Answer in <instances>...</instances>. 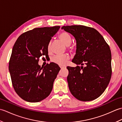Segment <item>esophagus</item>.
Returning <instances> with one entry per match:
<instances>
[{
    "label": "esophagus",
    "mask_w": 122,
    "mask_h": 122,
    "mask_svg": "<svg viewBox=\"0 0 122 122\" xmlns=\"http://www.w3.org/2000/svg\"><path fill=\"white\" fill-rule=\"evenodd\" d=\"M60 68H62H62H66V66H60Z\"/></svg>",
    "instance_id": "1"
}]
</instances>
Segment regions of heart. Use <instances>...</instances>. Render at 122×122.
Returning <instances> with one entry per match:
<instances>
[{"mask_svg": "<svg viewBox=\"0 0 122 122\" xmlns=\"http://www.w3.org/2000/svg\"><path fill=\"white\" fill-rule=\"evenodd\" d=\"M59 38L64 45L68 46L69 50H73V46H70V45L72 42V38L68 32H62L59 35ZM48 51L50 52L51 51V42H49L48 45ZM70 59V56L68 54H66L64 55L61 56H56L52 58V61L54 63L58 64L60 66H63L68 62Z\"/></svg>", "mask_w": 122, "mask_h": 122, "instance_id": "obj_1", "label": "heart"}]
</instances>
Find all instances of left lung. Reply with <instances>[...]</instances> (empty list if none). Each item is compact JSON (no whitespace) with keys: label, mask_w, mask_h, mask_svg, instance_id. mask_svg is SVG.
Wrapping results in <instances>:
<instances>
[{"label":"left lung","mask_w":122,"mask_h":122,"mask_svg":"<svg viewBox=\"0 0 122 122\" xmlns=\"http://www.w3.org/2000/svg\"><path fill=\"white\" fill-rule=\"evenodd\" d=\"M73 36L76 54L72 62L76 67H67L69 90L77 100L90 101L104 92L112 75L111 52L104 38L93 28L81 25L63 26ZM85 64L87 66L83 67ZM79 65H81L80 67Z\"/></svg>","instance_id":"1"}]
</instances>
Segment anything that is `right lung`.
Segmentation results:
<instances>
[{
    "label": "right lung",
    "instance_id": "right-lung-1",
    "mask_svg": "<svg viewBox=\"0 0 122 122\" xmlns=\"http://www.w3.org/2000/svg\"><path fill=\"white\" fill-rule=\"evenodd\" d=\"M60 28H35L20 35L13 46L9 71L15 91L25 101L40 102L52 90L60 68L53 62L41 67L38 62L49 56L48 45Z\"/></svg>",
    "mask_w": 122,
    "mask_h": 122
}]
</instances>
